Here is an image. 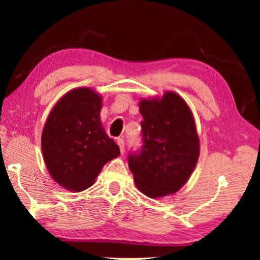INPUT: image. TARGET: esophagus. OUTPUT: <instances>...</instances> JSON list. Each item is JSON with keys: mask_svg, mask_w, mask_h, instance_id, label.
<instances>
[{"mask_svg": "<svg viewBox=\"0 0 260 260\" xmlns=\"http://www.w3.org/2000/svg\"><path fill=\"white\" fill-rule=\"evenodd\" d=\"M117 144H118V147L120 149V152L124 154V140L123 138H117Z\"/></svg>", "mask_w": 260, "mask_h": 260, "instance_id": "1", "label": "esophagus"}]
</instances>
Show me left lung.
<instances>
[{"instance_id": "1", "label": "left lung", "mask_w": 260, "mask_h": 260, "mask_svg": "<svg viewBox=\"0 0 260 260\" xmlns=\"http://www.w3.org/2000/svg\"><path fill=\"white\" fill-rule=\"evenodd\" d=\"M142 147L127 163L138 189L149 198L174 194L187 182L199 158L193 115L180 95L141 101Z\"/></svg>"}]
</instances>
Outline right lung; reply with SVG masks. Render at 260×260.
I'll use <instances>...</instances> for the list:
<instances>
[{"label": "right lung", "instance_id": "add662e5", "mask_svg": "<svg viewBox=\"0 0 260 260\" xmlns=\"http://www.w3.org/2000/svg\"><path fill=\"white\" fill-rule=\"evenodd\" d=\"M102 98L83 87L66 93L49 113L41 136L44 159L53 180L69 190L93 184L105 163L120 154L101 123Z\"/></svg>", "mask_w": 260, "mask_h": 260}]
</instances>
